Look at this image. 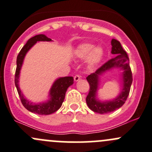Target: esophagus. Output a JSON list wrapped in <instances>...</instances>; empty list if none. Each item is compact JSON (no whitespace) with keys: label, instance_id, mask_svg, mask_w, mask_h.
I'll return each instance as SVG.
<instances>
[{"label":"esophagus","instance_id":"esophagus-1","mask_svg":"<svg viewBox=\"0 0 152 152\" xmlns=\"http://www.w3.org/2000/svg\"><path fill=\"white\" fill-rule=\"evenodd\" d=\"M81 79V76H79V75H76V76H74V80L76 81V82H78L79 80H80Z\"/></svg>","mask_w":152,"mask_h":152}]
</instances>
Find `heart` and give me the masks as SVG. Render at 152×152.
Wrapping results in <instances>:
<instances>
[{"mask_svg": "<svg viewBox=\"0 0 152 152\" xmlns=\"http://www.w3.org/2000/svg\"><path fill=\"white\" fill-rule=\"evenodd\" d=\"M76 54L80 59H85L87 57V64L90 67H95L102 62L104 51L102 47H94L89 43L82 44L78 48Z\"/></svg>", "mask_w": 152, "mask_h": 152, "instance_id": "heart-1", "label": "heart"}]
</instances>
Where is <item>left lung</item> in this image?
<instances>
[{"label":"left lung","mask_w":152,"mask_h":152,"mask_svg":"<svg viewBox=\"0 0 152 152\" xmlns=\"http://www.w3.org/2000/svg\"><path fill=\"white\" fill-rule=\"evenodd\" d=\"M111 44V53L115 55V56L107 61L102 66L97 69L95 73H91L87 77V80L90 85V90L86 98V102L90 110L95 113H100V114L111 113L121 107L128 98L132 83V73L129 66V59L126 52L124 50L119 41L113 39ZM114 67H119L124 70L122 74L123 90L119 96L113 100L101 102L96 97L98 86L99 76Z\"/></svg>","instance_id":"left-lung-1"}]
</instances>
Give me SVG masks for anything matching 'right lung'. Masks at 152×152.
<instances>
[{
    "mask_svg": "<svg viewBox=\"0 0 152 152\" xmlns=\"http://www.w3.org/2000/svg\"><path fill=\"white\" fill-rule=\"evenodd\" d=\"M39 41H51V39L47 37L44 34H38L30 38L26 45L22 48L17 57V67L15 71V83L19 94L20 99L23 105L26 110L31 113H37L39 115H50L57 111L62 106L65 97V93L69 86L73 84V78L72 76H65L56 79L52 85L49 93L50 100L45 103L34 104L29 102L24 97L19 87V76L20 69L22 67L24 57L29 49L31 48L37 42Z\"/></svg>",
    "mask_w": 152,
    "mask_h": 152,
    "instance_id": "right-lung-1",
    "label": "right lung"
}]
</instances>
